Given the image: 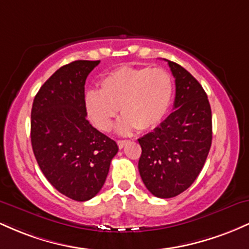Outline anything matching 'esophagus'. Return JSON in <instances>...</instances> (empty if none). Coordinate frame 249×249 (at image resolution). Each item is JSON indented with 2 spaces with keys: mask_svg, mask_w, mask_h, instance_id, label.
<instances>
[{
  "mask_svg": "<svg viewBox=\"0 0 249 249\" xmlns=\"http://www.w3.org/2000/svg\"><path fill=\"white\" fill-rule=\"evenodd\" d=\"M128 142V141H118L117 142V144H118V146H119V148H123L125 146V145H126Z\"/></svg>",
  "mask_w": 249,
  "mask_h": 249,
  "instance_id": "34e87169",
  "label": "esophagus"
}]
</instances>
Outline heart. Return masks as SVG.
<instances>
[{
  "label": "heart",
  "mask_w": 249,
  "mask_h": 249,
  "mask_svg": "<svg viewBox=\"0 0 249 249\" xmlns=\"http://www.w3.org/2000/svg\"><path fill=\"white\" fill-rule=\"evenodd\" d=\"M173 79L162 68L122 67L101 81V91L85 93V108L90 121L102 131L112 127L119 107L123 113L117 124L121 134L136 128L147 131L166 117L173 99Z\"/></svg>",
  "instance_id": "1"
}]
</instances>
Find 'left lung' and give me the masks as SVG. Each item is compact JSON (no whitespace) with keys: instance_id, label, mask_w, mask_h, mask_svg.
Here are the masks:
<instances>
[{"instance_id":"8db88e82","label":"left lung","mask_w":249,"mask_h":249,"mask_svg":"<svg viewBox=\"0 0 249 249\" xmlns=\"http://www.w3.org/2000/svg\"><path fill=\"white\" fill-rule=\"evenodd\" d=\"M167 63L176 78L174 111L138 139L142 182L154 196L162 199L173 198L193 184L212 144V111L206 92L181 65Z\"/></svg>"}]
</instances>
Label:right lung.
Returning <instances> with one entry per match:
<instances>
[{
	"label": "right lung",
	"instance_id": "right-lung-1",
	"mask_svg": "<svg viewBox=\"0 0 249 249\" xmlns=\"http://www.w3.org/2000/svg\"><path fill=\"white\" fill-rule=\"evenodd\" d=\"M101 61H75L42 85L31 108V146L38 166L58 192L87 201L101 191L116 142L89 123L87 77Z\"/></svg>",
	"mask_w": 249,
	"mask_h": 249
}]
</instances>
